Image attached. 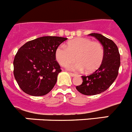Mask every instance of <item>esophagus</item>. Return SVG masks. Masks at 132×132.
I'll use <instances>...</instances> for the list:
<instances>
[{
  "mask_svg": "<svg viewBox=\"0 0 132 132\" xmlns=\"http://www.w3.org/2000/svg\"><path fill=\"white\" fill-rule=\"evenodd\" d=\"M69 75H71V76H72V77L77 76V74H75V73H71V72H70V73H69Z\"/></svg>",
  "mask_w": 132,
  "mask_h": 132,
  "instance_id": "1",
  "label": "esophagus"
}]
</instances>
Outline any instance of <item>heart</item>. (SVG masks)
I'll use <instances>...</instances> for the list:
<instances>
[{
    "mask_svg": "<svg viewBox=\"0 0 132 132\" xmlns=\"http://www.w3.org/2000/svg\"><path fill=\"white\" fill-rule=\"evenodd\" d=\"M104 52L102 44L86 38H75L69 41L67 47L59 45L55 50V58L61 66H65L76 59L77 61L67 65V68L87 73L95 71L102 64Z\"/></svg>",
    "mask_w": 132,
    "mask_h": 132,
    "instance_id": "1",
    "label": "heart"
}]
</instances>
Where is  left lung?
Masks as SVG:
<instances>
[{"label":"left lung","mask_w":132,"mask_h":132,"mask_svg":"<svg viewBox=\"0 0 132 132\" xmlns=\"http://www.w3.org/2000/svg\"><path fill=\"white\" fill-rule=\"evenodd\" d=\"M88 35L94 36L102 44L104 56L100 67L90 75L82 76V84L76 88L85 95H95L106 90L116 80L120 65V56L117 45L112 40L100 34Z\"/></svg>","instance_id":"1"}]
</instances>
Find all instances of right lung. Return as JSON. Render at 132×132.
Wrapping results in <instances>:
<instances>
[{
  "label": "right lung",
  "mask_w": 132,
  "mask_h": 132,
  "mask_svg": "<svg viewBox=\"0 0 132 132\" xmlns=\"http://www.w3.org/2000/svg\"><path fill=\"white\" fill-rule=\"evenodd\" d=\"M67 38L44 36L22 46L14 59V75L20 88L31 96H44L54 87L61 67L57 47Z\"/></svg>",
  "instance_id": "add662e5"
}]
</instances>
